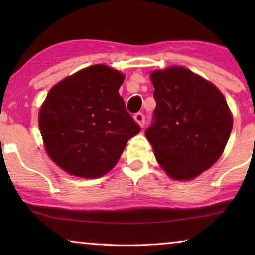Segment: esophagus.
I'll return each mask as SVG.
<instances>
[{
    "instance_id": "esophagus-1",
    "label": "esophagus",
    "mask_w": 255,
    "mask_h": 255,
    "mask_svg": "<svg viewBox=\"0 0 255 255\" xmlns=\"http://www.w3.org/2000/svg\"><path fill=\"white\" fill-rule=\"evenodd\" d=\"M133 117H134V121L137 122V123L140 125L141 128H144V125H145V115L142 114V113H137Z\"/></svg>"
}]
</instances>
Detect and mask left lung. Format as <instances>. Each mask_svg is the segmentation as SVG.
<instances>
[{"mask_svg":"<svg viewBox=\"0 0 255 255\" xmlns=\"http://www.w3.org/2000/svg\"><path fill=\"white\" fill-rule=\"evenodd\" d=\"M151 79L156 107L146 138L172 179H194L217 161L231 134L225 97L184 67L154 71Z\"/></svg>","mask_w":255,"mask_h":255,"instance_id":"1","label":"left lung"}]
</instances>
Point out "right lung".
<instances>
[{
	"label": "right lung",
	"instance_id": "right-lung-1",
	"mask_svg": "<svg viewBox=\"0 0 255 255\" xmlns=\"http://www.w3.org/2000/svg\"><path fill=\"white\" fill-rule=\"evenodd\" d=\"M121 72L94 65L57 83L39 111L45 148L72 175L96 179L121 158L140 127L128 113L118 89Z\"/></svg>",
	"mask_w": 255,
	"mask_h": 255
}]
</instances>
